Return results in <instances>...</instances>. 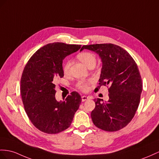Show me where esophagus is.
Returning a JSON list of instances; mask_svg holds the SVG:
<instances>
[{
  "instance_id": "obj_1",
  "label": "esophagus",
  "mask_w": 159,
  "mask_h": 159,
  "mask_svg": "<svg viewBox=\"0 0 159 159\" xmlns=\"http://www.w3.org/2000/svg\"><path fill=\"white\" fill-rule=\"evenodd\" d=\"M89 99V97L87 96H85V95L82 96V101H85L88 100Z\"/></svg>"
}]
</instances>
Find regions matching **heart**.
<instances>
[{
	"instance_id": "1",
	"label": "heart",
	"mask_w": 159,
	"mask_h": 159,
	"mask_svg": "<svg viewBox=\"0 0 159 159\" xmlns=\"http://www.w3.org/2000/svg\"><path fill=\"white\" fill-rule=\"evenodd\" d=\"M78 58L88 68L93 66V65L95 66L96 63V57L91 52H84L80 53V54L78 55ZM69 68H70V62L68 60L65 61L62 67L63 72L64 74H67L68 72ZM89 83H90L89 80H81L77 83V87L83 91H87L89 88Z\"/></svg>"
}]
</instances>
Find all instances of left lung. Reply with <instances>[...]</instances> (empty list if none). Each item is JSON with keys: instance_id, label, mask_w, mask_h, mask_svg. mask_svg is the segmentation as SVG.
I'll list each match as a JSON object with an SVG mask.
<instances>
[{"instance_id": "obj_1", "label": "left lung", "mask_w": 159, "mask_h": 159, "mask_svg": "<svg viewBox=\"0 0 159 159\" xmlns=\"http://www.w3.org/2000/svg\"><path fill=\"white\" fill-rule=\"evenodd\" d=\"M99 54L103 63L99 86H108L109 100H94L95 107L91 116L93 124L101 129L115 132L127 125L135 115L140 103L142 83L139 70L129 53L112 43L83 46L80 49Z\"/></svg>"}]
</instances>
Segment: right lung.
<instances>
[{
	"instance_id": "add662e5",
	"label": "right lung",
	"mask_w": 159,
	"mask_h": 159,
	"mask_svg": "<svg viewBox=\"0 0 159 159\" xmlns=\"http://www.w3.org/2000/svg\"><path fill=\"white\" fill-rule=\"evenodd\" d=\"M80 48L61 42L48 43L39 49L24 68L20 87L24 108L31 123L44 133L66 129L79 107L82 99L76 91L63 101H57L54 83L64 76L63 60Z\"/></svg>"
}]
</instances>
